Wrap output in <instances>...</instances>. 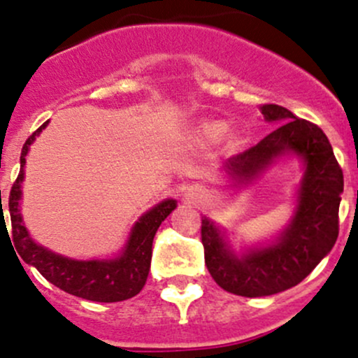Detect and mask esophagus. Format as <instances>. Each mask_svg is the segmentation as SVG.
Returning <instances> with one entry per match:
<instances>
[{"instance_id":"34e87169","label":"esophagus","mask_w":358,"mask_h":358,"mask_svg":"<svg viewBox=\"0 0 358 358\" xmlns=\"http://www.w3.org/2000/svg\"><path fill=\"white\" fill-rule=\"evenodd\" d=\"M203 197H206V188H202L200 185L188 187V190L185 192V199L192 203L200 202V200H202Z\"/></svg>"}]
</instances>
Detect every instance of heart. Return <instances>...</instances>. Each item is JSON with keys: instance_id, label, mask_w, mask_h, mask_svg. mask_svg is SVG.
Masks as SVG:
<instances>
[{"instance_id": "obj_1", "label": "heart", "mask_w": 358, "mask_h": 358, "mask_svg": "<svg viewBox=\"0 0 358 358\" xmlns=\"http://www.w3.org/2000/svg\"><path fill=\"white\" fill-rule=\"evenodd\" d=\"M202 136L209 141H219L226 134V124L224 122H207L200 129Z\"/></svg>"}]
</instances>
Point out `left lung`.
Listing matches in <instances>:
<instances>
[{
    "label": "left lung",
    "mask_w": 358,
    "mask_h": 358,
    "mask_svg": "<svg viewBox=\"0 0 358 358\" xmlns=\"http://www.w3.org/2000/svg\"><path fill=\"white\" fill-rule=\"evenodd\" d=\"M263 117L278 127L257 146L224 161L222 173L234 187L248 185L284 156L304 164L296 209L273 241L250 246L236 255L226 233L202 217L206 265L219 287L243 297H263L287 290L304 280L338 238V207L343 171L328 137L317 125L297 119L280 105H262Z\"/></svg>",
    "instance_id": "1"
}]
</instances>
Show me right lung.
Segmentation results:
<instances>
[{
  "label": "right lung",
  "instance_id": "1",
  "mask_svg": "<svg viewBox=\"0 0 358 358\" xmlns=\"http://www.w3.org/2000/svg\"><path fill=\"white\" fill-rule=\"evenodd\" d=\"M47 124L49 120L42 124L23 144L18 178L10 192L8 209H10L11 236H13L15 250L18 251L23 262L35 266L50 284L62 289L64 292L95 302H119L131 299L136 294H139L146 284L152 257V239H155L161 222L176 209V200H161L155 207L144 212L132 226L125 246L115 258L74 260V258L62 257V255L47 250L45 246L37 245L23 222L20 200H22V183L25 178L23 168L27 163V155H29L35 137L44 131Z\"/></svg>",
  "mask_w": 358,
  "mask_h": 358
}]
</instances>
